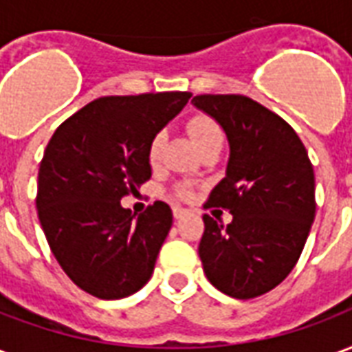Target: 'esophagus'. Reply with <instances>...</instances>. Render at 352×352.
<instances>
[{
	"label": "esophagus",
	"instance_id": "esophagus-1",
	"mask_svg": "<svg viewBox=\"0 0 352 352\" xmlns=\"http://www.w3.org/2000/svg\"><path fill=\"white\" fill-rule=\"evenodd\" d=\"M184 214H186V211H184L183 207H179V206L173 207V217H175L177 221H179V219H183Z\"/></svg>",
	"mask_w": 352,
	"mask_h": 352
}]
</instances>
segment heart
Listing matches in <instances>:
<instances>
[{"instance_id":"heart-1","label":"heart","mask_w":352,"mask_h":352,"mask_svg":"<svg viewBox=\"0 0 352 352\" xmlns=\"http://www.w3.org/2000/svg\"><path fill=\"white\" fill-rule=\"evenodd\" d=\"M186 131L194 141V145L199 148V153H204L209 146H222V141H224V131H222L221 124L217 122L213 116L206 115V113L192 115L186 120ZM162 148H164V133H154L151 141H148V145H146V160L153 168H156L160 164ZM173 194L177 198H188L190 196V186L184 183L177 184L173 188Z\"/></svg>"}]
</instances>
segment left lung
Masks as SVG:
<instances>
[{
    "label": "left lung",
    "mask_w": 352,
    "mask_h": 352,
    "mask_svg": "<svg viewBox=\"0 0 352 352\" xmlns=\"http://www.w3.org/2000/svg\"><path fill=\"white\" fill-rule=\"evenodd\" d=\"M192 103L230 141L226 177L206 201L198 252L211 285L237 300L270 292L292 272L315 219V173L292 126L241 94H201ZM219 208L232 213L224 225Z\"/></svg>",
    "instance_id": "8db88e82"
}]
</instances>
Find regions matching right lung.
<instances>
[{
	"label": "right lung",
	"mask_w": 352,
	"mask_h": 352,
	"mask_svg": "<svg viewBox=\"0 0 352 352\" xmlns=\"http://www.w3.org/2000/svg\"><path fill=\"white\" fill-rule=\"evenodd\" d=\"M190 96H105L50 138L37 177V214L58 264L88 294L118 300L151 279L173 213L154 201L135 219L120 199L151 179L146 145Z\"/></svg>",
	"instance_id": "obj_1"
}]
</instances>
